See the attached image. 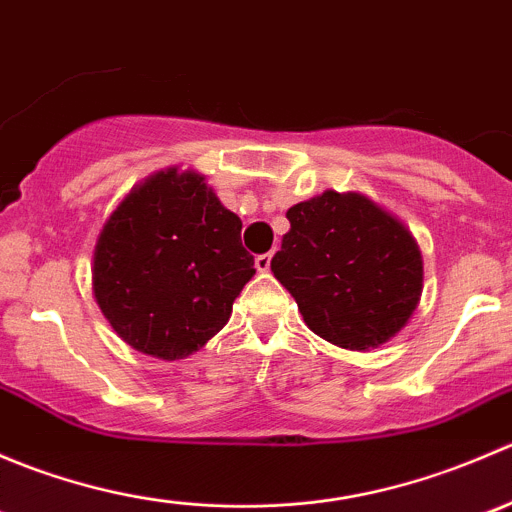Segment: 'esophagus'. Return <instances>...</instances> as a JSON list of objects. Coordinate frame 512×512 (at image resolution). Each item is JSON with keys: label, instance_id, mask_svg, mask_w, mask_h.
Masks as SVG:
<instances>
[{"label": "esophagus", "instance_id": "34e87169", "mask_svg": "<svg viewBox=\"0 0 512 512\" xmlns=\"http://www.w3.org/2000/svg\"><path fill=\"white\" fill-rule=\"evenodd\" d=\"M270 265H272V252H265V255H257L255 257V267L260 272H267L270 270Z\"/></svg>", "mask_w": 512, "mask_h": 512}]
</instances>
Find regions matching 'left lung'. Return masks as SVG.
<instances>
[{
    "mask_svg": "<svg viewBox=\"0 0 512 512\" xmlns=\"http://www.w3.org/2000/svg\"><path fill=\"white\" fill-rule=\"evenodd\" d=\"M289 232L272 272L304 322L344 349L379 347L414 314L421 252L396 218L356 193L327 190L287 210Z\"/></svg>",
    "mask_w": 512,
    "mask_h": 512,
    "instance_id": "8db88e82",
    "label": "left lung"
}]
</instances>
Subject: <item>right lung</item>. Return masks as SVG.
<instances>
[{
    "label": "right lung",
    "mask_w": 512,
    "mask_h": 512,
    "mask_svg": "<svg viewBox=\"0 0 512 512\" xmlns=\"http://www.w3.org/2000/svg\"><path fill=\"white\" fill-rule=\"evenodd\" d=\"M242 223L195 173H160L111 215L94 252V294L118 337L180 359L230 319L255 275Z\"/></svg>",
    "instance_id": "1"
}]
</instances>
